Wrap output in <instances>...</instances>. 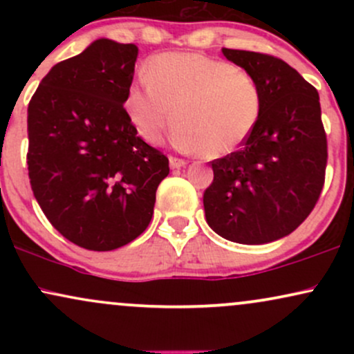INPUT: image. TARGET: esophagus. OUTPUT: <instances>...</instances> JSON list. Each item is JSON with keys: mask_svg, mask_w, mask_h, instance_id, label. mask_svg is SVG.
I'll return each mask as SVG.
<instances>
[{"mask_svg": "<svg viewBox=\"0 0 354 354\" xmlns=\"http://www.w3.org/2000/svg\"><path fill=\"white\" fill-rule=\"evenodd\" d=\"M169 166H171L173 169L183 168V166H186V161H185V160H181V158H176V156H169Z\"/></svg>", "mask_w": 354, "mask_h": 354, "instance_id": "obj_1", "label": "esophagus"}]
</instances>
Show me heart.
I'll return each instance as SVG.
<instances>
[{
  "label": "heart",
  "mask_w": 354,
  "mask_h": 354,
  "mask_svg": "<svg viewBox=\"0 0 354 354\" xmlns=\"http://www.w3.org/2000/svg\"><path fill=\"white\" fill-rule=\"evenodd\" d=\"M145 80L126 89L124 106L138 133L161 143L173 120V141L206 158L230 154L258 126L265 106L253 73L201 53H163L148 59Z\"/></svg>",
  "instance_id": "b5f03b06"
}]
</instances>
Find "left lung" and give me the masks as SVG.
Segmentation results:
<instances>
[{
	"instance_id": "8db88e82",
	"label": "left lung",
	"mask_w": 354,
	"mask_h": 354,
	"mask_svg": "<svg viewBox=\"0 0 354 354\" xmlns=\"http://www.w3.org/2000/svg\"><path fill=\"white\" fill-rule=\"evenodd\" d=\"M223 55L253 73L265 106L241 149L211 161L206 221L230 241L263 245L293 233L323 191L328 141L319 95L276 56L228 48Z\"/></svg>"
}]
</instances>
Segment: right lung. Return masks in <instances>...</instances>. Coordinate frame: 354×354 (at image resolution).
<instances>
[{
	"mask_svg": "<svg viewBox=\"0 0 354 354\" xmlns=\"http://www.w3.org/2000/svg\"><path fill=\"white\" fill-rule=\"evenodd\" d=\"M138 48L96 39L55 64L28 104V176L44 216L91 251L128 245L148 228L169 161L145 143L124 109Z\"/></svg>",
	"mask_w": 354,
	"mask_h": 354,
	"instance_id": "add662e5",
	"label": "right lung"
}]
</instances>
